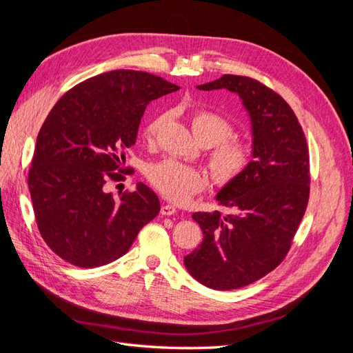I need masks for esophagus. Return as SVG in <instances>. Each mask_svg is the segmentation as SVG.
Returning a JSON list of instances; mask_svg holds the SVG:
<instances>
[{
    "label": "esophagus",
    "mask_w": 353,
    "mask_h": 353,
    "mask_svg": "<svg viewBox=\"0 0 353 353\" xmlns=\"http://www.w3.org/2000/svg\"><path fill=\"white\" fill-rule=\"evenodd\" d=\"M160 213H162L163 216H170V215H175L176 213V208L172 205H163L160 208Z\"/></svg>",
    "instance_id": "obj_1"
}]
</instances>
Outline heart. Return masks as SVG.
Here are the masks:
<instances>
[{
  "instance_id": "heart-1",
  "label": "heart",
  "mask_w": 353,
  "mask_h": 353,
  "mask_svg": "<svg viewBox=\"0 0 353 353\" xmlns=\"http://www.w3.org/2000/svg\"><path fill=\"white\" fill-rule=\"evenodd\" d=\"M165 121L157 116L144 128L147 141H153ZM191 130L194 137L206 147L209 153V168L212 178L219 187H225L240 179L253 160V147L249 141L231 138L234 123L218 112L196 110L191 114ZM148 181L165 199L174 203H185L206 187L208 178L203 170L168 159L152 165L147 170Z\"/></svg>"
}]
</instances>
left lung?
<instances>
[{
  "mask_svg": "<svg viewBox=\"0 0 353 353\" xmlns=\"http://www.w3.org/2000/svg\"><path fill=\"white\" fill-rule=\"evenodd\" d=\"M197 88L237 94L252 123V165L216 194L231 212L193 213L203 241L184 258L187 271L203 285L234 290L261 280L290 250L307 206L309 152L290 105L259 81L223 74Z\"/></svg>",
  "mask_w": 353,
  "mask_h": 353,
  "instance_id": "left-lung-1",
  "label": "left lung"
}]
</instances>
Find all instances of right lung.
<instances>
[{
	"label": "right lung",
	"instance_id": "1",
	"mask_svg": "<svg viewBox=\"0 0 353 353\" xmlns=\"http://www.w3.org/2000/svg\"><path fill=\"white\" fill-rule=\"evenodd\" d=\"M176 90L152 73L112 70L78 83L51 109L28 185L41 236L61 259L81 268L110 263L157 216L160 201L145 184L119 199L104 185L128 172L123 152L135 144L147 104Z\"/></svg>",
	"mask_w": 353,
	"mask_h": 353
}]
</instances>
